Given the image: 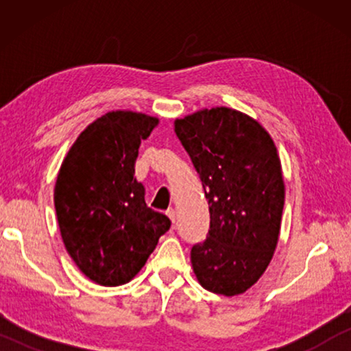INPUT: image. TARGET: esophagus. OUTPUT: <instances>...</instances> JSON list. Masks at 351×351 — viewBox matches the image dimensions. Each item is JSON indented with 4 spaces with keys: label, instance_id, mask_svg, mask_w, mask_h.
Returning a JSON list of instances; mask_svg holds the SVG:
<instances>
[{
    "label": "esophagus",
    "instance_id": "1",
    "mask_svg": "<svg viewBox=\"0 0 351 351\" xmlns=\"http://www.w3.org/2000/svg\"><path fill=\"white\" fill-rule=\"evenodd\" d=\"M166 215L172 220V223H176V210H174V209H172V208L167 209V210H166Z\"/></svg>",
    "mask_w": 351,
    "mask_h": 351
}]
</instances>
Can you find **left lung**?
Here are the masks:
<instances>
[{
	"label": "left lung",
	"mask_w": 351,
	"mask_h": 351,
	"mask_svg": "<svg viewBox=\"0 0 351 351\" xmlns=\"http://www.w3.org/2000/svg\"><path fill=\"white\" fill-rule=\"evenodd\" d=\"M209 204V232L191 247L199 285L227 297L246 292L275 252L285 208L281 161L270 134L233 108L176 119Z\"/></svg>",
	"instance_id": "obj_1"
}]
</instances>
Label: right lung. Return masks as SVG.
I'll return each instance as SVG.
<instances>
[{"mask_svg": "<svg viewBox=\"0 0 351 351\" xmlns=\"http://www.w3.org/2000/svg\"><path fill=\"white\" fill-rule=\"evenodd\" d=\"M156 124L137 112L105 113L80 134L60 166L54 204L62 239L97 285L131 281L171 228L165 214L148 208L134 177L138 147Z\"/></svg>", "mask_w": 351, "mask_h": 351, "instance_id": "right-lung-1", "label": "right lung"}]
</instances>
